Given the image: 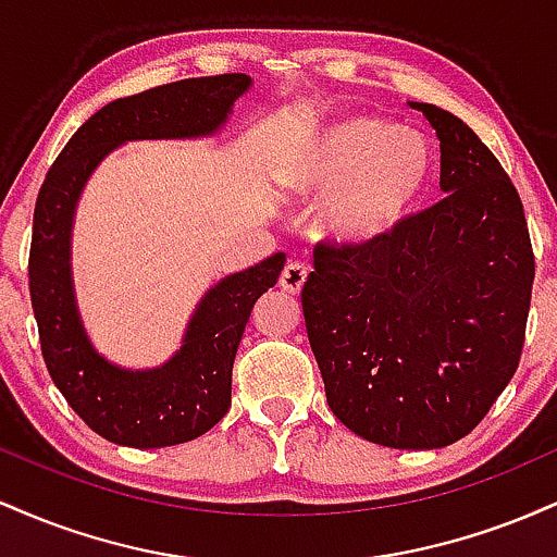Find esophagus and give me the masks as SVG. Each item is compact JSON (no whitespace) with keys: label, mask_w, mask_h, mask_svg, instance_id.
I'll list each match as a JSON object with an SVG mask.
<instances>
[{"label":"esophagus","mask_w":557,"mask_h":557,"mask_svg":"<svg viewBox=\"0 0 557 557\" xmlns=\"http://www.w3.org/2000/svg\"><path fill=\"white\" fill-rule=\"evenodd\" d=\"M309 277V267L304 261H287L283 274H280V287L287 293H300V287L306 285Z\"/></svg>","instance_id":"34e87169"}]
</instances>
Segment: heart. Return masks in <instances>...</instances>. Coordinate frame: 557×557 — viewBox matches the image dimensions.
Returning <instances> with one entry per match:
<instances>
[{
	"label": "heart",
	"instance_id": "heart-1",
	"mask_svg": "<svg viewBox=\"0 0 557 557\" xmlns=\"http://www.w3.org/2000/svg\"><path fill=\"white\" fill-rule=\"evenodd\" d=\"M430 175L432 149L424 136L367 114L322 127L283 162L293 194H330L319 230L341 246L387 238L417 207Z\"/></svg>",
	"mask_w": 557,
	"mask_h": 557
}]
</instances>
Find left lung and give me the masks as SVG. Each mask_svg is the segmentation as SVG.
Here are the masks:
<instances>
[{
	"mask_svg": "<svg viewBox=\"0 0 557 557\" xmlns=\"http://www.w3.org/2000/svg\"><path fill=\"white\" fill-rule=\"evenodd\" d=\"M411 107L437 131L445 196L369 246L317 243L300 304L332 413L430 450L474 430L519 369L534 251L497 157L456 114Z\"/></svg>",
	"mask_w": 557,
	"mask_h": 557,
	"instance_id": "left-lung-1",
	"label": "left lung"
}]
</instances>
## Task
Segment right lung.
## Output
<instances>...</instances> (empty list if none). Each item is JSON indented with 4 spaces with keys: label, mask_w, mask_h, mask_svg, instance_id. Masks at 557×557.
Wrapping results in <instances>:
<instances>
[{
    "label": "right lung",
    "mask_w": 557,
    "mask_h": 557,
    "mask_svg": "<svg viewBox=\"0 0 557 557\" xmlns=\"http://www.w3.org/2000/svg\"><path fill=\"white\" fill-rule=\"evenodd\" d=\"M251 78L243 73L164 83L101 107L54 159L38 190L28 285L44 363L54 385L96 434L117 445L168 447L196 440L227 413L233 361L253 304L277 283L285 253L230 274L190 319L181 354L125 372L88 343L70 283V222L83 183L114 146L136 138L203 136L225 123Z\"/></svg>",
    "instance_id": "add662e5"
}]
</instances>
